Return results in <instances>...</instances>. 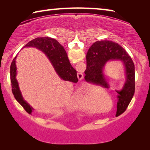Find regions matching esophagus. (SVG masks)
<instances>
[{
  "label": "esophagus",
  "mask_w": 150,
  "mask_h": 150,
  "mask_svg": "<svg viewBox=\"0 0 150 150\" xmlns=\"http://www.w3.org/2000/svg\"><path fill=\"white\" fill-rule=\"evenodd\" d=\"M77 78H78V79L79 80V81H81L83 79V73H81V72H79V73H77Z\"/></svg>",
  "instance_id": "obj_1"
}]
</instances>
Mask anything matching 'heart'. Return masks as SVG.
<instances>
[{
	"instance_id": "obj_1",
	"label": "heart",
	"mask_w": 150,
	"mask_h": 150,
	"mask_svg": "<svg viewBox=\"0 0 150 150\" xmlns=\"http://www.w3.org/2000/svg\"><path fill=\"white\" fill-rule=\"evenodd\" d=\"M110 102L106 93L100 88L87 86L83 88L75 96L73 103L80 109L88 112L96 110L95 104L106 105V103Z\"/></svg>"
}]
</instances>
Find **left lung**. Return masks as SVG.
I'll return each instance as SVG.
<instances>
[{"label":"left lung","mask_w":150,"mask_h":150,"mask_svg":"<svg viewBox=\"0 0 150 150\" xmlns=\"http://www.w3.org/2000/svg\"><path fill=\"white\" fill-rule=\"evenodd\" d=\"M87 69L85 79L104 88L109 85L104 74V67L108 61L119 60L123 63L126 73V82L118 93L117 111L122 113L126 110L135 92V67L132 59L124 48L117 43L103 40L95 42L86 55Z\"/></svg>","instance_id":"1"}]
</instances>
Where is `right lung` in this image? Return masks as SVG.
Wrapping results in <instances>:
<instances>
[{"label": "right lung", "mask_w": 150, "mask_h": 150, "mask_svg": "<svg viewBox=\"0 0 150 150\" xmlns=\"http://www.w3.org/2000/svg\"><path fill=\"white\" fill-rule=\"evenodd\" d=\"M26 47H34L42 51L50 59L57 74L63 80L76 83L78 81L77 71L69 61L67 54L62 45L56 40L48 37L38 38L29 42L24 45ZM16 58H14L11 65V81L12 91L16 100L21 105L28 113L31 114L33 108L22 97L18 83L16 79Z\"/></svg>", "instance_id": "obj_1"}]
</instances>
